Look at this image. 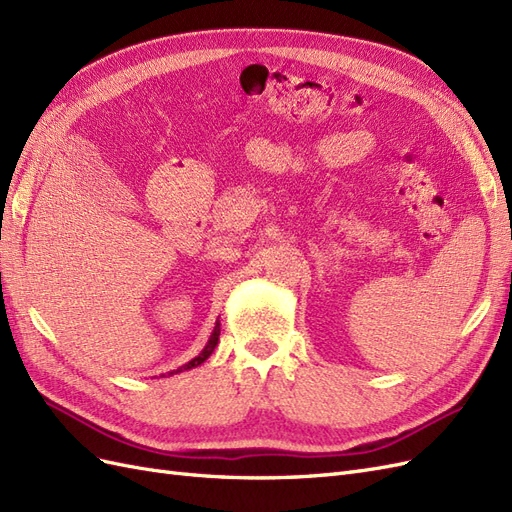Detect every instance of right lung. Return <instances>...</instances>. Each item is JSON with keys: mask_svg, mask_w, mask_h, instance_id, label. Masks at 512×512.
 I'll return each mask as SVG.
<instances>
[{"mask_svg": "<svg viewBox=\"0 0 512 512\" xmlns=\"http://www.w3.org/2000/svg\"><path fill=\"white\" fill-rule=\"evenodd\" d=\"M218 342H220V322H215L213 333H211V337H209V342L205 344V348L200 350V354H198V356H194V359H192L190 363L181 365V367L177 369V374H179V371H188V369H194V367H198L200 363H205V361L209 359V356H211V352L215 350V346H218ZM170 374H175V371H170Z\"/></svg>", "mask_w": 512, "mask_h": 512, "instance_id": "right-lung-1", "label": "right lung"}]
</instances>
